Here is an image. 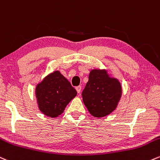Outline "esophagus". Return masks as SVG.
<instances>
[{
	"mask_svg": "<svg viewBox=\"0 0 160 160\" xmlns=\"http://www.w3.org/2000/svg\"><path fill=\"white\" fill-rule=\"evenodd\" d=\"M76 90H77V92H78V93H80V91H81V86H77L76 88Z\"/></svg>",
	"mask_w": 160,
	"mask_h": 160,
	"instance_id": "obj_1",
	"label": "esophagus"
}]
</instances>
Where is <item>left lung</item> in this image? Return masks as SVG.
<instances>
[{
  "instance_id": "obj_1",
  "label": "left lung",
  "mask_w": 160,
  "mask_h": 160,
  "mask_svg": "<svg viewBox=\"0 0 160 160\" xmlns=\"http://www.w3.org/2000/svg\"><path fill=\"white\" fill-rule=\"evenodd\" d=\"M122 93V86L117 79L109 78L105 70L94 69L90 72L82 97L90 114L101 118L115 110Z\"/></svg>"
}]
</instances>
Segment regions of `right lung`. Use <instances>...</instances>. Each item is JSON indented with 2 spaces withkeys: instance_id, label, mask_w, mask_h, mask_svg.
<instances>
[{
  "instance_id": "1",
  "label": "right lung",
  "mask_w": 160,
  "mask_h": 160,
  "mask_svg": "<svg viewBox=\"0 0 160 160\" xmlns=\"http://www.w3.org/2000/svg\"><path fill=\"white\" fill-rule=\"evenodd\" d=\"M38 108L47 116L55 118L63 112L77 91L59 71L48 75L36 88Z\"/></svg>"
}]
</instances>
